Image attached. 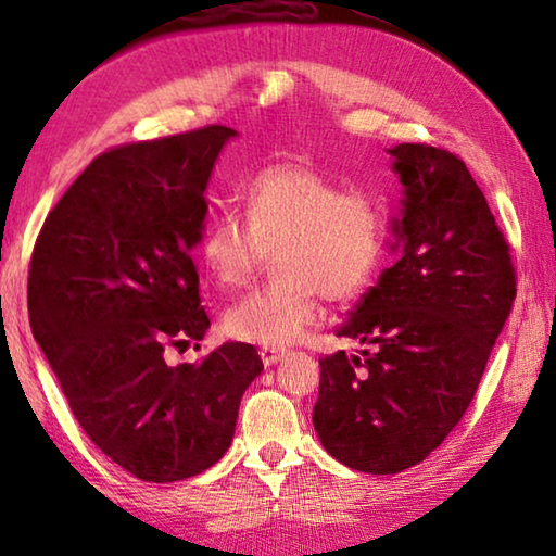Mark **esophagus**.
Wrapping results in <instances>:
<instances>
[{"label": "esophagus", "mask_w": 556, "mask_h": 556, "mask_svg": "<svg viewBox=\"0 0 556 556\" xmlns=\"http://www.w3.org/2000/svg\"><path fill=\"white\" fill-rule=\"evenodd\" d=\"M260 355H262V363H265V365H275L277 361L285 357V351H279V348H262Z\"/></svg>", "instance_id": "esophagus-1"}]
</instances>
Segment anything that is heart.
Here are the masks:
<instances>
[{
	"mask_svg": "<svg viewBox=\"0 0 556 556\" xmlns=\"http://www.w3.org/2000/svg\"><path fill=\"white\" fill-rule=\"evenodd\" d=\"M242 213L223 211L201 238L215 285L238 289L267 255L275 277L228 306L232 338L265 348L299 341L316 321L318 296L348 301L378 275L388 215L368 188L345 186L312 162L269 164L242 188Z\"/></svg>",
	"mask_w": 556,
	"mask_h": 556,
	"instance_id": "heart-1",
	"label": "heart"
}]
</instances>
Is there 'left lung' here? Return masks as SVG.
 <instances>
[{
    "mask_svg": "<svg viewBox=\"0 0 556 556\" xmlns=\"http://www.w3.org/2000/svg\"><path fill=\"white\" fill-rule=\"evenodd\" d=\"M390 154L402 257L336 328L368 348L318 361L314 407L328 454L378 476L425 460L458 425L517 294L510 242L464 159L431 144Z\"/></svg>",
    "mask_w": 556,
    "mask_h": 556,
    "instance_id": "obj_1",
    "label": "left lung"
}]
</instances>
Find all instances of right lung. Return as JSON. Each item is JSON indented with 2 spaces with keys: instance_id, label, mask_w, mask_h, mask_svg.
I'll return each mask as SVG.
<instances>
[{
  "instance_id": "right-lung-1",
  "label": "right lung",
  "mask_w": 556,
  "mask_h": 556,
  "mask_svg": "<svg viewBox=\"0 0 556 556\" xmlns=\"http://www.w3.org/2000/svg\"><path fill=\"white\" fill-rule=\"evenodd\" d=\"M235 135L208 125L98 154L46 215L31 252V331L73 417L147 483L211 468L262 372L250 343H225L203 363L164 357L211 326L191 250L213 164Z\"/></svg>"
}]
</instances>
